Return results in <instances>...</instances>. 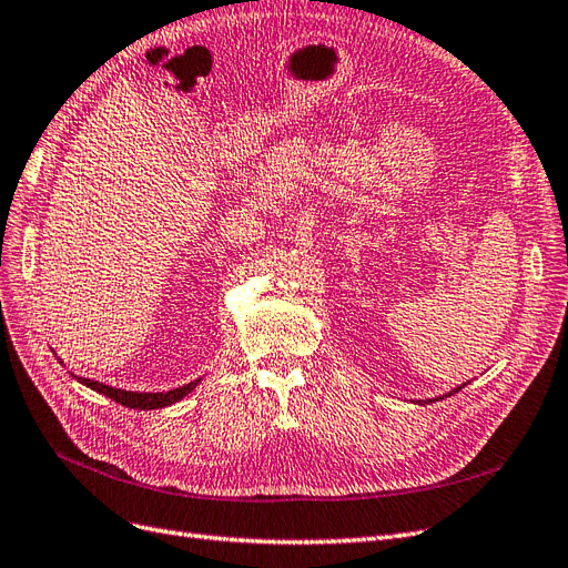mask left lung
I'll return each instance as SVG.
<instances>
[{"label": "left lung", "mask_w": 568, "mask_h": 568, "mask_svg": "<svg viewBox=\"0 0 568 568\" xmlns=\"http://www.w3.org/2000/svg\"><path fill=\"white\" fill-rule=\"evenodd\" d=\"M462 386H464V384H462ZM462 386H457V388H455V390H450V393H448V395H453V393H457V390H462ZM440 400H443V398H440ZM428 403H434V400H426V403H424V405H428Z\"/></svg>", "instance_id": "8db88e82"}]
</instances>
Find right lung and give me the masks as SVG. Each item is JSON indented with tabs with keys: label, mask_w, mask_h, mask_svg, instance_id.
Masks as SVG:
<instances>
[{
	"label": "right lung",
	"mask_w": 568,
	"mask_h": 568,
	"mask_svg": "<svg viewBox=\"0 0 568 568\" xmlns=\"http://www.w3.org/2000/svg\"><path fill=\"white\" fill-rule=\"evenodd\" d=\"M75 379L88 386L101 395H106V398L125 405V407H132V409H161V407H168L173 405L178 400H182L184 395L192 393L201 379L196 382H189L180 388H173V390H163V393H140V390H125V388H113L109 384H99V382H92V379H84V376H75Z\"/></svg>",
	"instance_id": "right-lung-1"
}]
</instances>
